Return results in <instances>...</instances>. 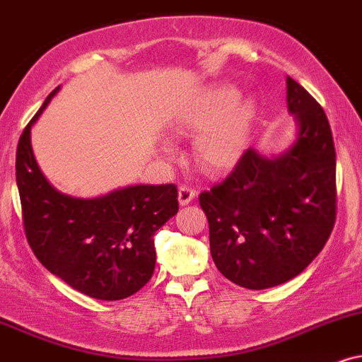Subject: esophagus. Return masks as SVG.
<instances>
[{"instance_id":"esophagus-1","label":"esophagus","mask_w":362,"mask_h":362,"mask_svg":"<svg viewBox=\"0 0 362 362\" xmlns=\"http://www.w3.org/2000/svg\"><path fill=\"white\" fill-rule=\"evenodd\" d=\"M195 195L197 194H195L194 189H190V187L187 185H182L180 189H178V204H180V206H189V204L195 199Z\"/></svg>"}]
</instances>
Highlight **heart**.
<instances>
[{"instance_id":"b5f03b06","label":"heart","mask_w":362,"mask_h":362,"mask_svg":"<svg viewBox=\"0 0 362 362\" xmlns=\"http://www.w3.org/2000/svg\"><path fill=\"white\" fill-rule=\"evenodd\" d=\"M238 99L236 89L219 87L204 93L187 104L177 119V129L184 133H200L195 141V156L204 168L224 172L239 162L245 151L250 132L252 104ZM170 153V146H163Z\"/></svg>"}]
</instances>
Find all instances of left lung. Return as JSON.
<instances>
[{"mask_svg": "<svg viewBox=\"0 0 362 362\" xmlns=\"http://www.w3.org/2000/svg\"><path fill=\"white\" fill-rule=\"evenodd\" d=\"M286 104L297 123L295 141L273 156L250 148L224 182L199 197L217 269L250 290L300 275L335 223V148L327 116L291 77Z\"/></svg>", "mask_w": 362, "mask_h": 362, "instance_id": "obj_1", "label": "left lung"}]
</instances>
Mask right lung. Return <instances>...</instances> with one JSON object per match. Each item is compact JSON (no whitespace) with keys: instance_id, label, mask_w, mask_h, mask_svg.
<instances>
[{"instance_id":"obj_1","label":"right lung","mask_w":362,"mask_h":362,"mask_svg":"<svg viewBox=\"0 0 362 362\" xmlns=\"http://www.w3.org/2000/svg\"><path fill=\"white\" fill-rule=\"evenodd\" d=\"M60 86L21 134L16 185L25 233L38 261L74 290L98 300H123L155 272L153 236L178 212L177 187L128 185L93 199L62 194L43 175L32 128Z\"/></svg>"}]
</instances>
